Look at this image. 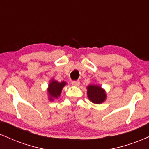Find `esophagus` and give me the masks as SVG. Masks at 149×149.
<instances>
[{
    "instance_id": "34e87169",
    "label": "esophagus",
    "mask_w": 149,
    "mask_h": 149,
    "mask_svg": "<svg viewBox=\"0 0 149 149\" xmlns=\"http://www.w3.org/2000/svg\"><path fill=\"white\" fill-rule=\"evenodd\" d=\"M80 81L79 80H76V81H72L71 82V84H72L73 86H79L80 85Z\"/></svg>"
}]
</instances>
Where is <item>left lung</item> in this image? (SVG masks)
Listing matches in <instances>:
<instances>
[{"instance_id":"1","label":"left lung","mask_w":149,"mask_h":149,"mask_svg":"<svg viewBox=\"0 0 149 149\" xmlns=\"http://www.w3.org/2000/svg\"><path fill=\"white\" fill-rule=\"evenodd\" d=\"M87 95L90 102L96 104L103 103L107 97L106 90L97 84H91L87 86Z\"/></svg>"}]
</instances>
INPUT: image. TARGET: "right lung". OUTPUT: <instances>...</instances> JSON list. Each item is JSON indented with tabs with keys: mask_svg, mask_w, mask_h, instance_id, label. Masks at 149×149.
Wrapping results in <instances>:
<instances>
[{
	"mask_svg": "<svg viewBox=\"0 0 149 149\" xmlns=\"http://www.w3.org/2000/svg\"><path fill=\"white\" fill-rule=\"evenodd\" d=\"M66 85V83L65 81H62L59 83V82L54 80V78H52L48 84V88L47 89V96H48V100L50 102H53L54 100L59 98L61 95L63 88Z\"/></svg>",
	"mask_w": 149,
	"mask_h": 149,
	"instance_id": "right-lung-1",
	"label": "right lung"
}]
</instances>
